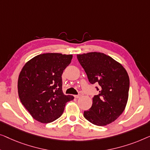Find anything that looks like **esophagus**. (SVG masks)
Masks as SVG:
<instances>
[{
  "label": "esophagus",
  "instance_id": "1",
  "mask_svg": "<svg viewBox=\"0 0 150 150\" xmlns=\"http://www.w3.org/2000/svg\"><path fill=\"white\" fill-rule=\"evenodd\" d=\"M82 95H81V94H78V95H75V98H80V97H81Z\"/></svg>",
  "mask_w": 150,
  "mask_h": 150
}]
</instances>
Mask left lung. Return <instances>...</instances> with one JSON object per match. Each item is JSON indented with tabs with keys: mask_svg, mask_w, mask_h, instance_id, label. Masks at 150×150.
I'll return each mask as SVG.
<instances>
[{
	"mask_svg": "<svg viewBox=\"0 0 150 150\" xmlns=\"http://www.w3.org/2000/svg\"><path fill=\"white\" fill-rule=\"evenodd\" d=\"M92 84L98 83L99 94L92 98V105L83 116L96 126H106L123 113L127 104L130 80L123 66L107 55L89 52L77 55Z\"/></svg>",
	"mask_w": 150,
	"mask_h": 150,
	"instance_id": "8db88e82",
	"label": "left lung"
}]
</instances>
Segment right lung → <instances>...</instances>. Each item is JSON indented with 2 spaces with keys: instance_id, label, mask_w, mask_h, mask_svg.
Returning <instances> with one entry per match:
<instances>
[{
  "instance_id": "obj_1",
  "label": "right lung",
  "mask_w": 150,
  "mask_h": 150,
  "mask_svg": "<svg viewBox=\"0 0 150 150\" xmlns=\"http://www.w3.org/2000/svg\"><path fill=\"white\" fill-rule=\"evenodd\" d=\"M71 54H39L28 61L19 75L18 95L34 119L50 123L62 115L66 103L74 99L62 92V75Z\"/></svg>"
}]
</instances>
